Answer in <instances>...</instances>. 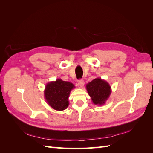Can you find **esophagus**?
Segmentation results:
<instances>
[{"mask_svg": "<svg viewBox=\"0 0 153 153\" xmlns=\"http://www.w3.org/2000/svg\"><path fill=\"white\" fill-rule=\"evenodd\" d=\"M84 84H85L84 81L83 80H81L78 81V87H79L80 88H82L83 87H84Z\"/></svg>", "mask_w": 153, "mask_h": 153, "instance_id": "obj_1", "label": "esophagus"}]
</instances>
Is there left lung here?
I'll use <instances>...</instances> for the list:
<instances>
[{
  "instance_id": "1",
  "label": "left lung",
  "mask_w": 153,
  "mask_h": 153,
  "mask_svg": "<svg viewBox=\"0 0 153 153\" xmlns=\"http://www.w3.org/2000/svg\"><path fill=\"white\" fill-rule=\"evenodd\" d=\"M86 89L92 103L96 105H104L112 92L110 84L101 78H96L88 83Z\"/></svg>"
}]
</instances>
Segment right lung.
Returning <instances> with one entry per match:
<instances>
[{
  "mask_svg": "<svg viewBox=\"0 0 153 153\" xmlns=\"http://www.w3.org/2000/svg\"><path fill=\"white\" fill-rule=\"evenodd\" d=\"M75 88L71 82L57 79L47 84L44 91L45 99L55 110L62 111L68 108L71 91Z\"/></svg>",
  "mask_w": 153,
  "mask_h": 153,
  "instance_id": "obj_1",
  "label": "right lung"
}]
</instances>
